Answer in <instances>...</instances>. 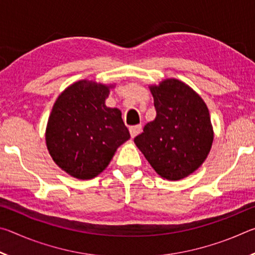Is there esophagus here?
I'll list each match as a JSON object with an SVG mask.
<instances>
[{"mask_svg": "<svg viewBox=\"0 0 255 255\" xmlns=\"http://www.w3.org/2000/svg\"><path fill=\"white\" fill-rule=\"evenodd\" d=\"M140 131H141V126H140V125H136V126L129 127V132H130L131 138L137 136Z\"/></svg>", "mask_w": 255, "mask_h": 255, "instance_id": "obj_1", "label": "esophagus"}]
</instances>
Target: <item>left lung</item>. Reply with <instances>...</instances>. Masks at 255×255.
<instances>
[{
  "mask_svg": "<svg viewBox=\"0 0 255 255\" xmlns=\"http://www.w3.org/2000/svg\"><path fill=\"white\" fill-rule=\"evenodd\" d=\"M149 90L156 117L133 141L161 178L181 180L193 173L210 152L214 130L208 108L199 94L176 79Z\"/></svg>",
  "mask_w": 255,
  "mask_h": 255,
  "instance_id": "left-lung-1",
  "label": "left lung"
}]
</instances>
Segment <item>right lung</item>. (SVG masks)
Wrapping results in <instances>:
<instances>
[{
	"instance_id": "obj_1",
	"label": "right lung",
	"mask_w": 255,
	"mask_h": 255,
	"mask_svg": "<svg viewBox=\"0 0 255 255\" xmlns=\"http://www.w3.org/2000/svg\"><path fill=\"white\" fill-rule=\"evenodd\" d=\"M114 85L81 80L59 94L46 128V144L60 169L80 180L96 178L130 138L122 111L106 106Z\"/></svg>"
}]
</instances>
